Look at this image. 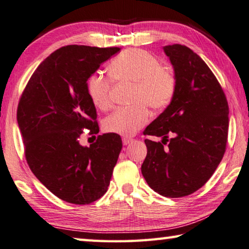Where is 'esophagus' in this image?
Returning a JSON list of instances; mask_svg holds the SVG:
<instances>
[{"instance_id":"1","label":"esophagus","mask_w":249,"mask_h":249,"mask_svg":"<svg viewBox=\"0 0 249 249\" xmlns=\"http://www.w3.org/2000/svg\"><path fill=\"white\" fill-rule=\"evenodd\" d=\"M133 142V139H129V137H124L123 139V144L124 145H128L129 143H132Z\"/></svg>"}]
</instances>
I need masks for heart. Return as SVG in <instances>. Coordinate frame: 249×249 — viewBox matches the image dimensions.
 <instances>
[{
  "label": "heart",
  "instance_id": "b5f03b06",
  "mask_svg": "<svg viewBox=\"0 0 249 249\" xmlns=\"http://www.w3.org/2000/svg\"><path fill=\"white\" fill-rule=\"evenodd\" d=\"M110 80L134 84L131 107H120L105 118V132L132 136L148 122V105L153 109L165 108L176 90V78L171 71L147 51L129 49L114 58L107 66ZM86 92L93 105L106 110L113 104V85L102 75L94 74L86 82Z\"/></svg>",
  "mask_w": 249,
  "mask_h": 249
}]
</instances>
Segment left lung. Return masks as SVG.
I'll use <instances>...</instances> for the list:
<instances>
[{"label": "left lung", "instance_id": "8db88e82", "mask_svg": "<svg viewBox=\"0 0 249 249\" xmlns=\"http://www.w3.org/2000/svg\"><path fill=\"white\" fill-rule=\"evenodd\" d=\"M164 52L174 68L176 90L145 128L144 135L163 141L145 140L142 174L160 195L176 198L193 194L214 174L226 149L230 110L222 86L198 55L180 44L164 46Z\"/></svg>", "mask_w": 249, "mask_h": 249}]
</instances>
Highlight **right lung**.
I'll list each match as a JSON object with an SVG mask.
<instances>
[{
	"label": "right lung",
	"mask_w": 249,
	"mask_h": 249,
	"mask_svg": "<svg viewBox=\"0 0 249 249\" xmlns=\"http://www.w3.org/2000/svg\"><path fill=\"white\" fill-rule=\"evenodd\" d=\"M120 47L63 46L31 76L18 106L25 159L36 178L68 203L95 202L107 191L122 149L116 134L98 135L84 147L83 129L100 132L86 82Z\"/></svg>",
	"instance_id": "right-lung-1"
}]
</instances>
